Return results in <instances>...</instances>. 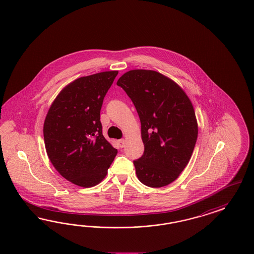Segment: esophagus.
I'll return each mask as SVG.
<instances>
[{
  "label": "esophagus",
  "instance_id": "1",
  "mask_svg": "<svg viewBox=\"0 0 254 254\" xmlns=\"http://www.w3.org/2000/svg\"><path fill=\"white\" fill-rule=\"evenodd\" d=\"M118 144H119V146H120L121 148H123V147H125L126 141L124 140V139H121V140L118 141Z\"/></svg>",
  "mask_w": 254,
  "mask_h": 254
}]
</instances>
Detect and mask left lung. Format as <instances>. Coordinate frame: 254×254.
Returning <instances> with one entry per match:
<instances>
[{
    "label": "left lung",
    "mask_w": 254,
    "mask_h": 254,
    "mask_svg": "<svg viewBox=\"0 0 254 254\" xmlns=\"http://www.w3.org/2000/svg\"><path fill=\"white\" fill-rule=\"evenodd\" d=\"M139 116L144 153L133 161L142 184L166 187L178 178L191 158L197 137L193 104L169 77L150 69H131L117 82Z\"/></svg>",
    "instance_id": "left-lung-1"
}]
</instances>
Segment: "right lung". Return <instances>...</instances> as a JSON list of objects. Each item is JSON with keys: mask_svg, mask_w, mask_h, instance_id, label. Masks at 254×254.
Masks as SVG:
<instances>
[{"mask_svg": "<svg viewBox=\"0 0 254 254\" xmlns=\"http://www.w3.org/2000/svg\"><path fill=\"white\" fill-rule=\"evenodd\" d=\"M118 70L80 77L51 105L43 125L48 157L61 176L92 188L106 176L118 150L104 138L100 113Z\"/></svg>", "mask_w": 254, "mask_h": 254, "instance_id": "obj_1", "label": "right lung"}]
</instances>
